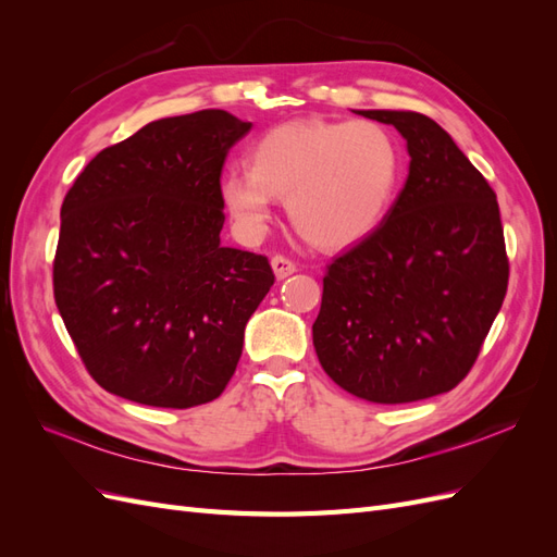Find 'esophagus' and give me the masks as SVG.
I'll use <instances>...</instances> for the list:
<instances>
[{"label":"esophagus","instance_id":"34e87169","mask_svg":"<svg viewBox=\"0 0 557 557\" xmlns=\"http://www.w3.org/2000/svg\"><path fill=\"white\" fill-rule=\"evenodd\" d=\"M272 267H274V274L276 278H285L297 272V264L293 260H288L285 256H274L272 258Z\"/></svg>","mask_w":557,"mask_h":557}]
</instances>
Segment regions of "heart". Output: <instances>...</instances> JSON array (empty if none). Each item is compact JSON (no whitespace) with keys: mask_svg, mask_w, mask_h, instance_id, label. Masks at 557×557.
<instances>
[{"mask_svg":"<svg viewBox=\"0 0 557 557\" xmlns=\"http://www.w3.org/2000/svg\"><path fill=\"white\" fill-rule=\"evenodd\" d=\"M404 156L374 121H290L264 132L250 170H227L221 197L234 223L256 239L288 197L295 230L320 248H346L372 234L391 209Z\"/></svg>","mask_w":557,"mask_h":557,"instance_id":"heart-1","label":"heart"}]
</instances>
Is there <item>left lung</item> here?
Masks as SVG:
<instances>
[{
	"label": "left lung",
	"mask_w": 557,
	"mask_h": 557,
	"mask_svg": "<svg viewBox=\"0 0 557 557\" xmlns=\"http://www.w3.org/2000/svg\"><path fill=\"white\" fill-rule=\"evenodd\" d=\"M397 127L409 178L381 225L323 276L315 356L350 395L407 404L474 367L509 285L497 195L432 117L360 111Z\"/></svg>",
	"instance_id": "8db88e82"
}]
</instances>
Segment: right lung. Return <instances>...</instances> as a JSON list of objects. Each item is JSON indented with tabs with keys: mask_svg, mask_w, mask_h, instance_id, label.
Listing matches in <instances>:
<instances>
[{
	"mask_svg": "<svg viewBox=\"0 0 557 557\" xmlns=\"http://www.w3.org/2000/svg\"><path fill=\"white\" fill-rule=\"evenodd\" d=\"M250 129L205 109L148 123L62 201L53 295L88 374L123 399L190 409L225 391L274 272L221 246V174Z\"/></svg>",
	"mask_w": 557,
	"mask_h": 557,
	"instance_id": "add662e5",
	"label": "right lung"
}]
</instances>
